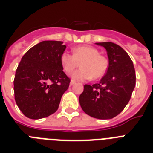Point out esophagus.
<instances>
[{
    "label": "esophagus",
    "mask_w": 153,
    "mask_h": 153,
    "mask_svg": "<svg viewBox=\"0 0 153 153\" xmlns=\"http://www.w3.org/2000/svg\"><path fill=\"white\" fill-rule=\"evenodd\" d=\"M76 83V81L75 80H71L70 81V85H71V86H72V85H74V84H75Z\"/></svg>",
    "instance_id": "esophagus-1"
}]
</instances>
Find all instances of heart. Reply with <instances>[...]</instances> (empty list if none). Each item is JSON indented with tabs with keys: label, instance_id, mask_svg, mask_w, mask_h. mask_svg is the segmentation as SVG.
I'll return each mask as SVG.
<instances>
[{
	"label": "heart",
	"instance_id": "b5f03b06",
	"mask_svg": "<svg viewBox=\"0 0 153 153\" xmlns=\"http://www.w3.org/2000/svg\"><path fill=\"white\" fill-rule=\"evenodd\" d=\"M62 67L67 74H70L81 63L79 70L73 73L72 77L77 80L97 79L102 77L109 67L107 58L100 53L96 47L91 46H79L73 50V54L67 52L60 56Z\"/></svg>",
	"mask_w": 153,
	"mask_h": 153
}]
</instances>
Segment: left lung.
Instances as JSON below:
<instances>
[{"instance_id": "8db88e82", "label": "left lung", "mask_w": 153, "mask_h": 153, "mask_svg": "<svg viewBox=\"0 0 153 153\" xmlns=\"http://www.w3.org/2000/svg\"><path fill=\"white\" fill-rule=\"evenodd\" d=\"M96 44L107 51V72L99 83L84 85L79 101L87 115L108 120L120 114L129 102L136 86V72L132 60L120 46L112 42Z\"/></svg>"}]
</instances>
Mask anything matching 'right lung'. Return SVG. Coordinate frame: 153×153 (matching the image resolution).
Wrapping results in <instances>:
<instances>
[{"label":"right lung","mask_w":153,"mask_h":153,"mask_svg":"<svg viewBox=\"0 0 153 153\" xmlns=\"http://www.w3.org/2000/svg\"><path fill=\"white\" fill-rule=\"evenodd\" d=\"M63 41L45 40L23 56L16 70L13 91L16 103L25 117L33 120L54 113L70 79L63 71Z\"/></svg>","instance_id":"right-lung-1"}]
</instances>
